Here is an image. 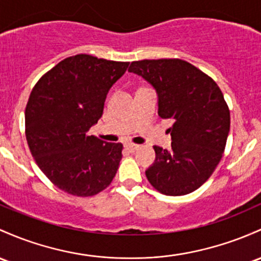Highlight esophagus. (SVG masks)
Here are the masks:
<instances>
[{
	"instance_id": "34e87169",
	"label": "esophagus",
	"mask_w": 261,
	"mask_h": 261,
	"mask_svg": "<svg viewBox=\"0 0 261 261\" xmlns=\"http://www.w3.org/2000/svg\"><path fill=\"white\" fill-rule=\"evenodd\" d=\"M125 148L127 151H130V152H135L136 150H139L140 148V145H136V144H126L125 145Z\"/></svg>"
}]
</instances>
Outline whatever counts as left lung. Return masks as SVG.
<instances>
[{"label":"left lung","instance_id":"obj_1","mask_svg":"<svg viewBox=\"0 0 261 261\" xmlns=\"http://www.w3.org/2000/svg\"><path fill=\"white\" fill-rule=\"evenodd\" d=\"M157 94L159 116L171 120L170 150L153 146L156 159L146 170L148 182L166 196L199 188L216 170L227 144L230 115L213 79L181 59L131 63Z\"/></svg>","mask_w":261,"mask_h":261}]
</instances>
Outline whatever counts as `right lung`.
<instances>
[{
	"instance_id": "add662e5",
	"label": "right lung",
	"mask_w": 261,
	"mask_h": 261,
	"mask_svg": "<svg viewBox=\"0 0 261 261\" xmlns=\"http://www.w3.org/2000/svg\"><path fill=\"white\" fill-rule=\"evenodd\" d=\"M127 67L126 62L78 54L58 63L33 88L25 107V137L38 167L62 191L94 196L115 177L122 145L88 131Z\"/></svg>"
}]
</instances>
